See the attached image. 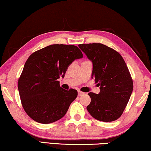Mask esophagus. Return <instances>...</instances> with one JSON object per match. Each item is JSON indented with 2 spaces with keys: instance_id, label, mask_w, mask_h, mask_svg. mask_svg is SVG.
Instances as JSON below:
<instances>
[{
  "instance_id": "esophagus-1",
  "label": "esophagus",
  "mask_w": 151,
  "mask_h": 151,
  "mask_svg": "<svg viewBox=\"0 0 151 151\" xmlns=\"http://www.w3.org/2000/svg\"><path fill=\"white\" fill-rule=\"evenodd\" d=\"M84 94H85L84 92H82V91H80V90H78V96H82V95H83Z\"/></svg>"
}]
</instances>
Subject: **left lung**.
<instances>
[{
  "label": "left lung",
  "instance_id": "obj_1",
  "mask_svg": "<svg viewBox=\"0 0 151 151\" xmlns=\"http://www.w3.org/2000/svg\"><path fill=\"white\" fill-rule=\"evenodd\" d=\"M93 65L92 78L100 86L99 94L90 92L87 110L94 119L113 122L121 117L133 91V81L122 55L101 43L79 45Z\"/></svg>",
  "mask_w": 151,
  "mask_h": 151
}]
</instances>
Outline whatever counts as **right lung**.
<instances>
[{"mask_svg": "<svg viewBox=\"0 0 151 151\" xmlns=\"http://www.w3.org/2000/svg\"><path fill=\"white\" fill-rule=\"evenodd\" d=\"M83 57L74 45H52L37 50L25 62L18 80V90L25 113L40 124H50L66 114L78 91L60 87V77L64 78L74 60Z\"/></svg>", "mask_w": 151, "mask_h": 151, "instance_id": "1", "label": "right lung"}]
</instances>
